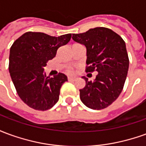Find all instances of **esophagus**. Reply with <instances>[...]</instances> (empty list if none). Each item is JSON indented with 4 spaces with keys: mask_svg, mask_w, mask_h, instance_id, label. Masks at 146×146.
Masks as SVG:
<instances>
[{
    "mask_svg": "<svg viewBox=\"0 0 146 146\" xmlns=\"http://www.w3.org/2000/svg\"><path fill=\"white\" fill-rule=\"evenodd\" d=\"M76 80V77H68V80H69V81H75Z\"/></svg>",
    "mask_w": 146,
    "mask_h": 146,
    "instance_id": "34e87169",
    "label": "esophagus"
}]
</instances>
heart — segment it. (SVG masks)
I'll return each instance as SVG.
<instances>
[{
	"mask_svg": "<svg viewBox=\"0 0 146 146\" xmlns=\"http://www.w3.org/2000/svg\"><path fill=\"white\" fill-rule=\"evenodd\" d=\"M66 72L68 74H73L74 73V70H73V68L72 67H68L66 70Z\"/></svg>",
	"mask_w": 146,
	"mask_h": 146,
	"instance_id": "heart-1",
	"label": "heart"
}]
</instances>
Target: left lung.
I'll return each instance as SVG.
<instances>
[{"label": "left lung", "mask_w": 146, "mask_h": 146, "mask_svg": "<svg viewBox=\"0 0 146 146\" xmlns=\"http://www.w3.org/2000/svg\"><path fill=\"white\" fill-rule=\"evenodd\" d=\"M72 38L86 47V72H98L94 82L83 77L86 85L80 90V100L92 110L108 107L120 95L127 75L129 58L125 42L119 35L106 27L73 33Z\"/></svg>", "instance_id": "8db88e82"}]
</instances>
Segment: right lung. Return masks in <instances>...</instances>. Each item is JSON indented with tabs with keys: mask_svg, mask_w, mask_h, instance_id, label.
Wrapping results in <instances>:
<instances>
[{
	"mask_svg": "<svg viewBox=\"0 0 146 146\" xmlns=\"http://www.w3.org/2000/svg\"><path fill=\"white\" fill-rule=\"evenodd\" d=\"M71 36V33L56 37L44 33L27 32L11 45L10 76L19 98L33 110H48L58 101L61 87L67 81V76L61 73L53 77L46 76L44 68Z\"/></svg>",
	"mask_w": 146,
	"mask_h": 146,
	"instance_id": "1",
	"label": "right lung"
}]
</instances>
